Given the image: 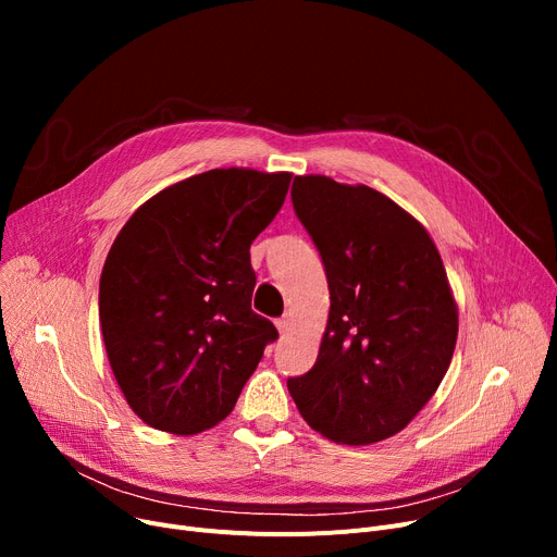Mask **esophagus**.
I'll use <instances>...</instances> for the list:
<instances>
[{
    "instance_id": "1",
    "label": "esophagus",
    "mask_w": 557,
    "mask_h": 557,
    "mask_svg": "<svg viewBox=\"0 0 557 557\" xmlns=\"http://www.w3.org/2000/svg\"><path fill=\"white\" fill-rule=\"evenodd\" d=\"M290 325H294V318H290L288 313H286V315H282V318L277 320V323H275V327H277V332H280V334H286V332L290 330Z\"/></svg>"
}]
</instances>
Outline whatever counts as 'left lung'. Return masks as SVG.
I'll return each mask as SVG.
<instances>
[{
	"label": "left lung",
	"mask_w": 557,
	"mask_h": 557,
	"mask_svg": "<svg viewBox=\"0 0 557 557\" xmlns=\"http://www.w3.org/2000/svg\"><path fill=\"white\" fill-rule=\"evenodd\" d=\"M290 198L323 257L330 315L313 368L288 379V393L327 441H386L422 411L454 357L445 263L424 225L372 187L296 175Z\"/></svg>",
	"instance_id": "obj_1"
}]
</instances>
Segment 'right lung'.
Masks as SVG:
<instances>
[{
  "label": "right lung",
  "instance_id": "1",
  "mask_svg": "<svg viewBox=\"0 0 557 557\" xmlns=\"http://www.w3.org/2000/svg\"><path fill=\"white\" fill-rule=\"evenodd\" d=\"M288 185V171L212 169L158 191L116 234L99 320L112 374L141 422L194 435L237 404L277 338L250 309V244Z\"/></svg>",
  "mask_w": 557,
  "mask_h": 557
}]
</instances>
